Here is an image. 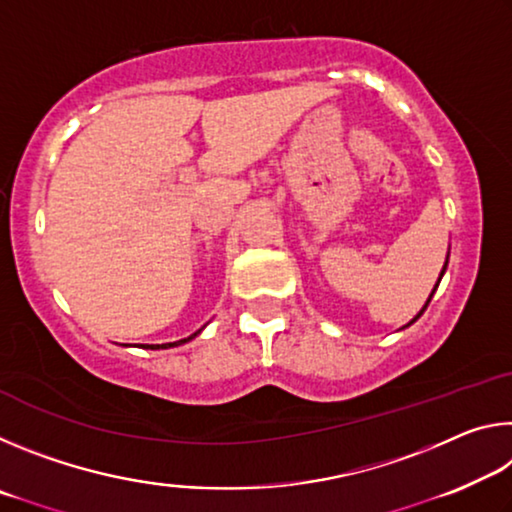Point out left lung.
Masks as SVG:
<instances>
[{"label": "left lung", "mask_w": 512, "mask_h": 512, "mask_svg": "<svg viewBox=\"0 0 512 512\" xmlns=\"http://www.w3.org/2000/svg\"><path fill=\"white\" fill-rule=\"evenodd\" d=\"M445 268H447V262H445V266H443V271H440V277H443V275H445ZM440 277H438V282H440ZM436 287H438V284H436ZM433 293H436V289H433V291H431V296H429V300L433 298ZM429 300H427V305H429ZM427 305H424V307H422V311H424V309H427ZM422 311H420V314H418V316H415V318L411 320V323H409V325H413V323H415V320H418V318L422 316Z\"/></svg>", "instance_id": "obj_1"}]
</instances>
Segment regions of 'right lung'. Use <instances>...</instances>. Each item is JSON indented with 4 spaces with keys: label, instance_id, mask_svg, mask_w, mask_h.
Wrapping results in <instances>:
<instances>
[{
    "label": "right lung",
    "instance_id": "add662e5",
    "mask_svg": "<svg viewBox=\"0 0 512 512\" xmlns=\"http://www.w3.org/2000/svg\"><path fill=\"white\" fill-rule=\"evenodd\" d=\"M201 334V329H198V332H194L192 336H187V339H180V341H173V343H162V345H142V348H149V350H167V348H176V345H183V343H187V341H192L194 336H198Z\"/></svg>",
    "mask_w": 512,
    "mask_h": 512
}]
</instances>
